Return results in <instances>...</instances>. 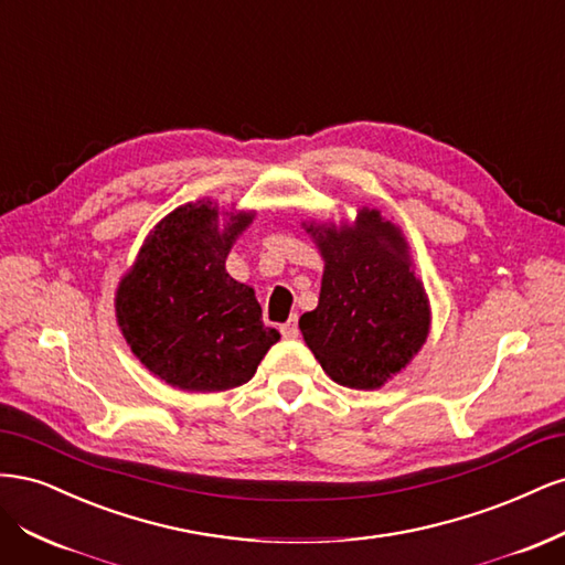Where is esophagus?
<instances>
[{"label":"esophagus","instance_id":"esophagus-1","mask_svg":"<svg viewBox=\"0 0 565 565\" xmlns=\"http://www.w3.org/2000/svg\"><path fill=\"white\" fill-rule=\"evenodd\" d=\"M280 332H282L285 339L299 337V322H297V318H289V320L282 324V328H280Z\"/></svg>","mask_w":565,"mask_h":565}]
</instances>
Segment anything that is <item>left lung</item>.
I'll list each match as a JSON object with an SVG mask.
<instances>
[{"label":"left lung","instance_id":"1","mask_svg":"<svg viewBox=\"0 0 565 565\" xmlns=\"http://www.w3.org/2000/svg\"><path fill=\"white\" fill-rule=\"evenodd\" d=\"M324 273L313 311L299 318L322 370L349 388H377L401 372L429 334V301L409 270L401 231L377 210L358 226H309Z\"/></svg>","mask_w":565,"mask_h":565}]
</instances>
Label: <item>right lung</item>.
<instances>
[{
	"label": "right lung",
	"instance_id": "add662e5",
	"mask_svg": "<svg viewBox=\"0 0 565 565\" xmlns=\"http://www.w3.org/2000/svg\"><path fill=\"white\" fill-rule=\"evenodd\" d=\"M252 214L218 228L214 204H183L148 235L117 289V322L136 358L183 391H226L254 377L280 339L254 289L226 273Z\"/></svg>",
	"mask_w": 565,
	"mask_h": 565
}]
</instances>
